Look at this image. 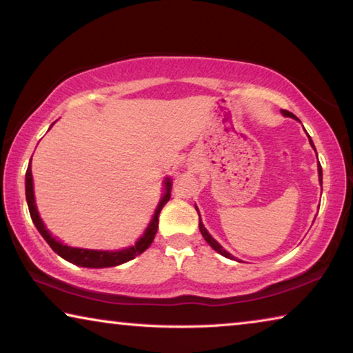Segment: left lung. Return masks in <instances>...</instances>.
<instances>
[{"mask_svg": "<svg viewBox=\"0 0 353 353\" xmlns=\"http://www.w3.org/2000/svg\"><path fill=\"white\" fill-rule=\"evenodd\" d=\"M282 113H283V115L285 117H291V118H296L297 119V117H294V115H292V113L291 112H288V110H282ZM308 139H310V137H308ZM310 145H312L313 148H314V145H313V141H312V139H310ZM314 151H316V149H314ZM318 172H319V182H321V185H322V168H321V163L318 165ZM196 210H198V208H196ZM198 214H199V210H198ZM199 230H201V234H202V236H204V240L208 243V244H210V246L214 249V250H216V252L218 254H221V255H224L225 256V259H230V260H235V256L234 255H232V254H229V252H227V250L225 249H223V246H221V244L216 241V240H214V238L210 235V234H208V232H207V229H205V227H204V224H202V221H201V214H199Z\"/></svg>", "mask_w": 353, "mask_h": 353, "instance_id": "1", "label": "left lung"}]
</instances>
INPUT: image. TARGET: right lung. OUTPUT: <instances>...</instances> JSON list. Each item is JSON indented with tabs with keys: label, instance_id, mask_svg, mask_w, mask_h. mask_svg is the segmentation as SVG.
I'll use <instances>...</instances> for the list:
<instances>
[{
	"label": "right lung",
	"instance_id": "obj_1",
	"mask_svg": "<svg viewBox=\"0 0 353 353\" xmlns=\"http://www.w3.org/2000/svg\"><path fill=\"white\" fill-rule=\"evenodd\" d=\"M170 198H171V181H170V177H166L163 198L160 199L157 208H155V213L151 219V223H149V225L146 227L143 236L135 243V246H130V248L121 249V250H93V249L70 248V246H67V244H62L61 241H57L56 238L50 234V230H46L43 221H41L40 214L37 212V207H35L31 165H29L26 170V201H28V207H29V213H31L32 223L35 224V227H37L40 235L45 238L46 243L50 244L51 249L54 250L57 255H61L62 259H65L70 263H74V265L83 266V268L118 266V265H123V263L135 259L137 255L145 252V250L151 246V243L154 241V236H155V234H157V229H159V214H160V212H162L163 205L170 201Z\"/></svg>",
	"mask_w": 353,
	"mask_h": 353
}]
</instances>
